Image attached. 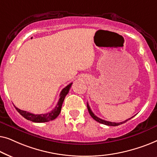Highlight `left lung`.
<instances>
[{
	"label": "left lung",
	"instance_id": "1",
	"mask_svg": "<svg viewBox=\"0 0 157 157\" xmlns=\"http://www.w3.org/2000/svg\"><path fill=\"white\" fill-rule=\"evenodd\" d=\"M87 108H88V111H89V114L91 115V117L93 118V119H94V120H96V121H98V122H99V123H101V124H105V125H107V126H119V125H120V124H124V123H125V122H126L128 121V120H129V119H132V118H130V119H126V121H122V122H111V121H106V120H103V119H100V118H98V117H96V116L94 114V113L92 112V111H91V109H90V106H89V104H88L87 103Z\"/></svg>",
	"mask_w": 157,
	"mask_h": 157
}]
</instances>
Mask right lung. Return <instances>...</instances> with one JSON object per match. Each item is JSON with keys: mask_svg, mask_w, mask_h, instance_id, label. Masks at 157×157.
Here are the masks:
<instances>
[{"mask_svg": "<svg viewBox=\"0 0 157 157\" xmlns=\"http://www.w3.org/2000/svg\"><path fill=\"white\" fill-rule=\"evenodd\" d=\"M73 83H71L70 84H68L67 86H66L64 89L62 90L61 94H60V98L59 101H58L56 106L52 111L50 112H48L47 113H42V114H34V113L27 112L25 111H23L19 109L18 108L15 106V108L16 109V110L18 111V112L20 114L26 119L27 120L31 121L33 122H36V123H42V122H47L49 121H52V120L55 119L59 115L60 112L61 110V106L63 104V102L66 96L67 95L71 86Z\"/></svg>", "mask_w": 157, "mask_h": 157, "instance_id": "add662e5", "label": "right lung"}]
</instances>
